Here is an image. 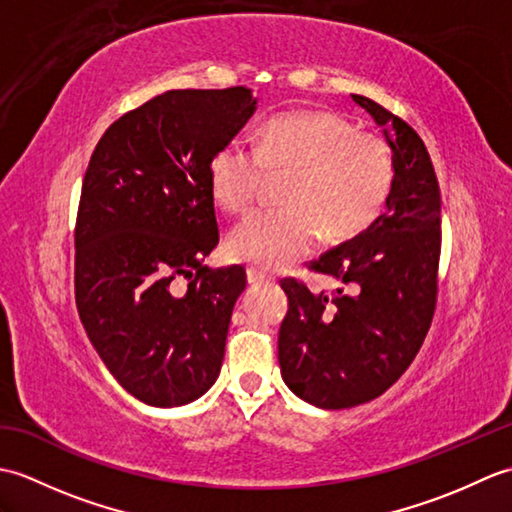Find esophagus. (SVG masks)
Wrapping results in <instances>:
<instances>
[{
    "instance_id": "1",
    "label": "esophagus",
    "mask_w": 512,
    "mask_h": 512,
    "mask_svg": "<svg viewBox=\"0 0 512 512\" xmlns=\"http://www.w3.org/2000/svg\"><path fill=\"white\" fill-rule=\"evenodd\" d=\"M246 279H248V284H262V281H270L273 277L264 273V270L255 268V266H248L246 268Z\"/></svg>"
}]
</instances>
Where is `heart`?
I'll list each match as a JSON object with an SVG mask.
<instances>
[{"instance_id":"heart-1","label":"heart","mask_w":512,"mask_h":512,"mask_svg":"<svg viewBox=\"0 0 512 512\" xmlns=\"http://www.w3.org/2000/svg\"><path fill=\"white\" fill-rule=\"evenodd\" d=\"M270 176H288L284 209L235 226L228 253L262 268H286L310 255L321 237L341 242L372 226L396 182L385 138L334 112H286L264 125L259 145L231 140L211 162V193L228 213L257 204Z\"/></svg>"}]
</instances>
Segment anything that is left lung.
Masks as SVG:
<instances>
[{
	"label": "left lung",
	"mask_w": 512,
	"mask_h": 512,
	"mask_svg": "<svg viewBox=\"0 0 512 512\" xmlns=\"http://www.w3.org/2000/svg\"><path fill=\"white\" fill-rule=\"evenodd\" d=\"M352 99L389 140L396 182L387 211L310 270L345 288L314 295L303 281L281 279L288 312L279 328V365L286 385L310 405L347 409L383 394L416 358L438 299L440 187L429 151L413 129L361 94Z\"/></svg>",
	"instance_id": "8db88e82"
}]
</instances>
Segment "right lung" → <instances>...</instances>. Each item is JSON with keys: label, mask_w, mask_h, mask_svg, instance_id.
I'll return each mask as SVG.
<instances>
[{"label": "right lung", "mask_w": 512, "mask_h": 512, "mask_svg": "<svg viewBox=\"0 0 512 512\" xmlns=\"http://www.w3.org/2000/svg\"><path fill=\"white\" fill-rule=\"evenodd\" d=\"M255 105L244 85L154 96L107 127L85 171L76 308L107 369L151 407L187 405L220 374L246 273L202 266L220 242L211 162Z\"/></svg>", "instance_id": "add662e5"}]
</instances>
